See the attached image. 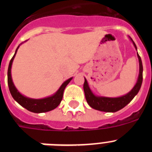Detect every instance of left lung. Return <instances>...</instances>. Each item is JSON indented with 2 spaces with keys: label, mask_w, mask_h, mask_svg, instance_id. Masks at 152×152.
<instances>
[{
  "label": "left lung",
  "mask_w": 152,
  "mask_h": 152,
  "mask_svg": "<svg viewBox=\"0 0 152 152\" xmlns=\"http://www.w3.org/2000/svg\"><path fill=\"white\" fill-rule=\"evenodd\" d=\"M133 42V41H132ZM133 44L136 49V45L133 42ZM138 58L139 61V78L137 80L136 84L129 93L120 97L110 98V97H100L96 96L93 94V93L90 90L88 87V84L87 80H84V91L85 94L86 100L88 103L92 108L97 110L103 111V112H116L126 107L129 103L134 98V96L138 94L142 86V72H143V67L142 62L139 55L138 54Z\"/></svg>",
  "instance_id": "left-lung-1"
}]
</instances>
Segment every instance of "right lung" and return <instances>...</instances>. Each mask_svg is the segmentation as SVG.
Instances as JSON below:
<instances>
[{
    "label": "right lung",
    "mask_w": 152,
    "mask_h": 152,
    "mask_svg": "<svg viewBox=\"0 0 152 152\" xmlns=\"http://www.w3.org/2000/svg\"><path fill=\"white\" fill-rule=\"evenodd\" d=\"M18 48L16 50L14 56H13V58L10 60L7 71L8 87H9V90H10V92L12 96H13V99L19 104H20L24 108H26V110H28L29 111H31V112L33 113H45L54 110L61 103L63 97V93H64V88L68 85V83L71 81L72 77L67 80L66 81H64L62 84V85L60 87L58 91L53 96H49V97L44 98V99H41V100H34V99H30V98H27L26 96H23L16 89L15 86H14L13 81H12L11 74H10L12 62H13V60L14 58V56H15L16 53H17V51L18 49Z\"/></svg>",
    "instance_id": "right-lung-1"
}]
</instances>
